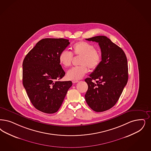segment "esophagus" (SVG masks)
Masks as SVG:
<instances>
[{"label":"esophagus","mask_w":151,"mask_h":151,"mask_svg":"<svg viewBox=\"0 0 151 151\" xmlns=\"http://www.w3.org/2000/svg\"><path fill=\"white\" fill-rule=\"evenodd\" d=\"M72 82L73 83H78V80H73Z\"/></svg>","instance_id":"obj_1"}]
</instances>
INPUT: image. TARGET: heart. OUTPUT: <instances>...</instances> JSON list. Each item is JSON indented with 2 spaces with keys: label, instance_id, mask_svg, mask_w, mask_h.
Masks as SVG:
<instances>
[{
  "label": "heart",
  "instance_id": "b5f03b06",
  "mask_svg": "<svg viewBox=\"0 0 151 151\" xmlns=\"http://www.w3.org/2000/svg\"><path fill=\"white\" fill-rule=\"evenodd\" d=\"M71 48L72 53L63 50L58 56L59 62L65 68L71 65L73 55L81 56L79 61L81 66L73 68L67 72L66 77L68 80H80L88 72V67L92 70L98 67L101 60V55L93 45L86 42L79 41L75 43Z\"/></svg>",
  "mask_w": 151,
  "mask_h": 151
}]
</instances>
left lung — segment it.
Segmentation results:
<instances>
[{
  "label": "left lung",
  "instance_id": "obj_1",
  "mask_svg": "<svg viewBox=\"0 0 151 151\" xmlns=\"http://www.w3.org/2000/svg\"><path fill=\"white\" fill-rule=\"evenodd\" d=\"M86 40L99 43L101 61L90 77L85 80L88 85L85 98L91 109L102 112L114 106L127 85V58L123 50L107 37L98 36Z\"/></svg>",
  "mask_w": 151,
  "mask_h": 151
}]
</instances>
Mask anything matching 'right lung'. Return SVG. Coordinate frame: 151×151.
Segmentation results:
<instances>
[{
	"label": "right lung",
	"instance_id": "right-lung-1",
	"mask_svg": "<svg viewBox=\"0 0 151 151\" xmlns=\"http://www.w3.org/2000/svg\"><path fill=\"white\" fill-rule=\"evenodd\" d=\"M69 44L64 38L42 39L23 60V85L32 104L42 112H57L73 85L58 81L65 75L58 56Z\"/></svg>",
	"mask_w": 151,
	"mask_h": 151
}]
</instances>
